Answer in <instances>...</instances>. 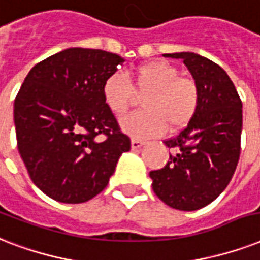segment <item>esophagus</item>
<instances>
[{"label":"esophagus","mask_w":260,"mask_h":260,"mask_svg":"<svg viewBox=\"0 0 260 260\" xmlns=\"http://www.w3.org/2000/svg\"><path fill=\"white\" fill-rule=\"evenodd\" d=\"M144 145H145V141L136 140V138H133L132 140V148L133 149H140V148H142Z\"/></svg>","instance_id":"34e87169"}]
</instances>
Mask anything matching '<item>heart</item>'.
Wrapping results in <instances>:
<instances>
[{
	"label": "heart",
	"instance_id": "obj_1",
	"mask_svg": "<svg viewBox=\"0 0 260 260\" xmlns=\"http://www.w3.org/2000/svg\"><path fill=\"white\" fill-rule=\"evenodd\" d=\"M138 94H145L142 107L122 120V128L134 138H152L186 126L195 116L201 90L195 80L180 77L178 68L168 62H149L138 66L128 80L122 73L110 74L103 82L106 107L116 116L124 115Z\"/></svg>",
	"mask_w": 260,
	"mask_h": 260
}]
</instances>
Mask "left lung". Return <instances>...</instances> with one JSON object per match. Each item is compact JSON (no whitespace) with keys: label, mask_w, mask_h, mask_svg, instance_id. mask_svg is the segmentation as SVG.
<instances>
[{"label":"left lung","mask_w":260,"mask_h":260,"mask_svg":"<svg viewBox=\"0 0 260 260\" xmlns=\"http://www.w3.org/2000/svg\"><path fill=\"white\" fill-rule=\"evenodd\" d=\"M180 58L201 90L195 116L178 136L166 140L172 150L161 170L150 171L153 191L168 206L192 212L213 202L231 182L240 157L243 104L221 66L194 53Z\"/></svg>","instance_id":"8db88e82"}]
</instances>
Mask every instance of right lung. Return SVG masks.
<instances>
[{"instance_id":"right-lung-1","label":"right lung","mask_w":260,"mask_h":260,"mask_svg":"<svg viewBox=\"0 0 260 260\" xmlns=\"http://www.w3.org/2000/svg\"><path fill=\"white\" fill-rule=\"evenodd\" d=\"M123 62L103 50L66 48L36 63L24 80L15 99L17 149L31 180L50 198L89 201L130 150L102 94L104 80Z\"/></svg>"}]
</instances>
